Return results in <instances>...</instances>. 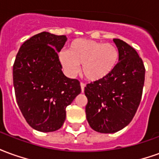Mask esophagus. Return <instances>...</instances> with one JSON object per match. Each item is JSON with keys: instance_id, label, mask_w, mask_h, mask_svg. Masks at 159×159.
Returning a JSON list of instances; mask_svg holds the SVG:
<instances>
[{"instance_id": "obj_1", "label": "esophagus", "mask_w": 159, "mask_h": 159, "mask_svg": "<svg viewBox=\"0 0 159 159\" xmlns=\"http://www.w3.org/2000/svg\"><path fill=\"white\" fill-rule=\"evenodd\" d=\"M81 89H82V92H83L84 91V89H85V87H86V84L84 83H81Z\"/></svg>"}]
</instances>
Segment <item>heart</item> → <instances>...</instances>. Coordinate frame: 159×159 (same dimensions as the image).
<instances>
[{
    "mask_svg": "<svg viewBox=\"0 0 159 159\" xmlns=\"http://www.w3.org/2000/svg\"><path fill=\"white\" fill-rule=\"evenodd\" d=\"M118 50L111 43L92 40L76 39L69 46L68 50L59 52V62L69 75H76L80 65L84 77L97 81L107 76L113 70L118 60Z\"/></svg>",
    "mask_w": 159,
    "mask_h": 159,
    "instance_id": "obj_1",
    "label": "heart"
}]
</instances>
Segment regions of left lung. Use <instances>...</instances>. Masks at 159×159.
Listing matches in <instances>:
<instances>
[{
	"label": "left lung",
	"instance_id": "left-lung-1",
	"mask_svg": "<svg viewBox=\"0 0 159 159\" xmlns=\"http://www.w3.org/2000/svg\"><path fill=\"white\" fill-rule=\"evenodd\" d=\"M118 49V62L107 76L88 83L86 117L97 132L115 133L132 121L141 100L145 66L135 49L120 39H113Z\"/></svg>",
	"mask_w": 159,
	"mask_h": 159
}]
</instances>
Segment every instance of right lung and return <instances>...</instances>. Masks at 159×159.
I'll return each mask as SVG.
<instances>
[{"mask_svg": "<svg viewBox=\"0 0 159 159\" xmlns=\"http://www.w3.org/2000/svg\"><path fill=\"white\" fill-rule=\"evenodd\" d=\"M66 36L42 32L26 40L13 64L17 103L30 126L42 132L60 129L66 107L81 93L80 82L66 77L58 52Z\"/></svg>", "mask_w": 159, "mask_h": 159, "instance_id": "add662e5", "label": "right lung"}]
</instances>
